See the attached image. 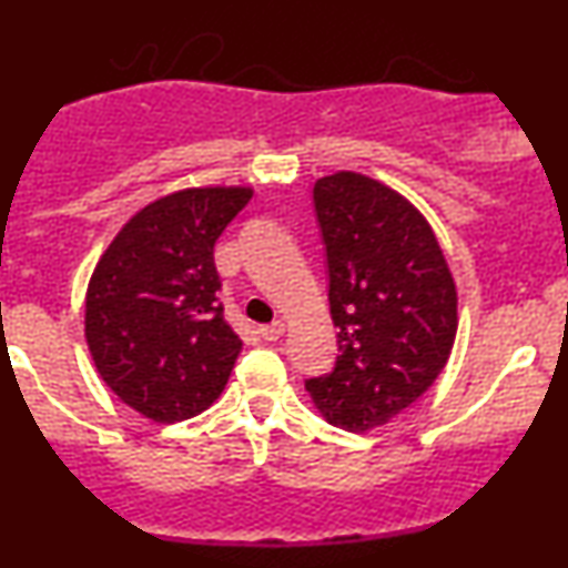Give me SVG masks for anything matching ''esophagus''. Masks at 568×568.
<instances>
[{
  "instance_id": "1",
  "label": "esophagus",
  "mask_w": 568,
  "mask_h": 568,
  "mask_svg": "<svg viewBox=\"0 0 568 568\" xmlns=\"http://www.w3.org/2000/svg\"><path fill=\"white\" fill-rule=\"evenodd\" d=\"M258 334H262V338H266V342H277V338L285 334V323L275 321L270 325H262V328H258Z\"/></svg>"
}]
</instances>
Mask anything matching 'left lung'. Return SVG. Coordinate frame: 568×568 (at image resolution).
<instances>
[{
	"label": "left lung",
	"instance_id": "left-lung-1",
	"mask_svg": "<svg viewBox=\"0 0 568 568\" xmlns=\"http://www.w3.org/2000/svg\"><path fill=\"white\" fill-rule=\"evenodd\" d=\"M336 368L304 384L328 425L368 433L433 387L456 338V283L419 207L355 171L315 181Z\"/></svg>",
	"mask_w": 568,
	"mask_h": 568
}]
</instances>
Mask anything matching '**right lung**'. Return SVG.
<instances>
[{"mask_svg":"<svg viewBox=\"0 0 568 568\" xmlns=\"http://www.w3.org/2000/svg\"><path fill=\"white\" fill-rule=\"evenodd\" d=\"M251 186H189L152 200L98 258L84 296L95 371L125 406L160 425L219 400L243 338L224 321L213 245Z\"/></svg>","mask_w":568,"mask_h":568,"instance_id":"obj_1","label":"right lung"}]
</instances>
